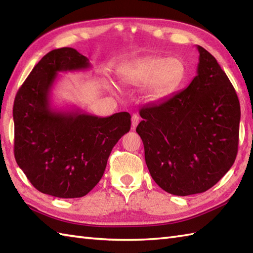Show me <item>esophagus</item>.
Instances as JSON below:
<instances>
[{
  "mask_svg": "<svg viewBox=\"0 0 253 253\" xmlns=\"http://www.w3.org/2000/svg\"><path fill=\"white\" fill-rule=\"evenodd\" d=\"M140 122V117H139L138 114H132L131 116V126H132V129H135L137 127V125Z\"/></svg>",
  "mask_w": 253,
  "mask_h": 253,
  "instance_id": "34e87169",
  "label": "esophagus"
}]
</instances>
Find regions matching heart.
Segmentation results:
<instances>
[{"label":"heart","instance_id":"obj_1","mask_svg":"<svg viewBox=\"0 0 253 253\" xmlns=\"http://www.w3.org/2000/svg\"><path fill=\"white\" fill-rule=\"evenodd\" d=\"M187 76L185 62L180 57L152 56L126 67L121 74L125 84L142 85L150 100H159L178 89Z\"/></svg>","mask_w":253,"mask_h":253}]
</instances>
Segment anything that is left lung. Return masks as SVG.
<instances>
[{
    "instance_id": "obj_1",
    "label": "left lung",
    "mask_w": 253,
    "mask_h": 253,
    "mask_svg": "<svg viewBox=\"0 0 253 253\" xmlns=\"http://www.w3.org/2000/svg\"><path fill=\"white\" fill-rule=\"evenodd\" d=\"M197 76L180 92L139 111L144 159L153 180L175 196L201 193L232 168L240 104L226 74L198 45Z\"/></svg>"
}]
</instances>
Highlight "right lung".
<instances>
[{"label": "right lung", "mask_w": 253, "mask_h": 253, "mask_svg": "<svg viewBox=\"0 0 253 253\" xmlns=\"http://www.w3.org/2000/svg\"><path fill=\"white\" fill-rule=\"evenodd\" d=\"M89 60L73 47L47 53L21 84L14 101V154L36 189L57 198H80L103 176L112 149L130 129V114L107 117L79 109L58 111L50 95L58 73L83 71Z\"/></svg>", "instance_id": "add662e5"}]
</instances>
